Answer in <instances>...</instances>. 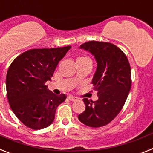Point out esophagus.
Masks as SVG:
<instances>
[{"label":"esophagus","mask_w":153,"mask_h":153,"mask_svg":"<svg viewBox=\"0 0 153 153\" xmlns=\"http://www.w3.org/2000/svg\"><path fill=\"white\" fill-rule=\"evenodd\" d=\"M68 98L69 100H71V101H75L78 99L76 97L73 96V95H68Z\"/></svg>","instance_id":"34e87169"}]
</instances>
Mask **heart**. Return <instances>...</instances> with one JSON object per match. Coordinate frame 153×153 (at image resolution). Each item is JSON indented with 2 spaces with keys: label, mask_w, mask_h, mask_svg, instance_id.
Listing matches in <instances>:
<instances>
[{
  "label": "heart",
  "mask_w": 153,
  "mask_h": 153,
  "mask_svg": "<svg viewBox=\"0 0 153 153\" xmlns=\"http://www.w3.org/2000/svg\"><path fill=\"white\" fill-rule=\"evenodd\" d=\"M81 58H88V57H81V58H78V59H81Z\"/></svg>",
  "instance_id": "1"
}]
</instances>
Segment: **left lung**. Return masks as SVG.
Wrapping results in <instances>:
<instances>
[{
  "label": "left lung",
  "mask_w": 153,
  "mask_h": 153,
  "mask_svg": "<svg viewBox=\"0 0 153 153\" xmlns=\"http://www.w3.org/2000/svg\"><path fill=\"white\" fill-rule=\"evenodd\" d=\"M79 48L91 53L97 62L91 83L99 99H83L85 110L78 118L90 127L104 126L117 116L127 99L132 84L130 65L123 51L111 43L91 41Z\"/></svg>",
  "instance_id": "1"
}]
</instances>
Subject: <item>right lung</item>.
Returning a JSON list of instances; mask_svg holds the SVG:
<instances>
[{
	"instance_id": "add662e5",
	"label": "right lung",
	"mask_w": 153,
	"mask_h": 153,
	"mask_svg": "<svg viewBox=\"0 0 153 153\" xmlns=\"http://www.w3.org/2000/svg\"><path fill=\"white\" fill-rule=\"evenodd\" d=\"M71 46L56 48L30 49L20 54L8 68L6 77L7 96L18 119L34 130L53 123L57 107L65 100V94L57 95L45 82Z\"/></svg>"
}]
</instances>
